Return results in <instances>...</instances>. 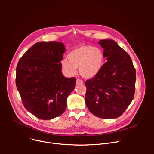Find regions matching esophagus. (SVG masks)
Here are the masks:
<instances>
[{
  "label": "esophagus",
  "mask_w": 154,
  "mask_h": 154,
  "mask_svg": "<svg viewBox=\"0 0 154 154\" xmlns=\"http://www.w3.org/2000/svg\"><path fill=\"white\" fill-rule=\"evenodd\" d=\"M76 83H77V84H83V81L82 80H80V79H77L76 80Z\"/></svg>",
  "instance_id": "1"
}]
</instances>
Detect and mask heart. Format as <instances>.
I'll list each match as a JSON object with an SVG mask.
<instances>
[{
  "label": "heart",
  "mask_w": 154,
  "mask_h": 154,
  "mask_svg": "<svg viewBox=\"0 0 154 154\" xmlns=\"http://www.w3.org/2000/svg\"><path fill=\"white\" fill-rule=\"evenodd\" d=\"M67 59L61 61L62 70L69 76L74 75L79 67L80 74L89 79L98 74L103 63L104 56L101 49L92 45H84L72 50Z\"/></svg>",
  "instance_id": "heart-1"
}]
</instances>
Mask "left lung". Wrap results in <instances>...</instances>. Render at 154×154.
Here are the masks:
<instances>
[{"mask_svg": "<svg viewBox=\"0 0 154 154\" xmlns=\"http://www.w3.org/2000/svg\"><path fill=\"white\" fill-rule=\"evenodd\" d=\"M107 62L95 76L87 80L85 103L94 116L114 119L122 115L132 101L136 72L132 59L111 39L100 40Z\"/></svg>", "mask_w": 154, "mask_h": 154, "instance_id": "1", "label": "left lung"}]
</instances>
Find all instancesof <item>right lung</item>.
Wrapping results in <instances>:
<instances>
[{"instance_id": "1", "label": "right lung", "mask_w": 154, "mask_h": 154, "mask_svg": "<svg viewBox=\"0 0 154 154\" xmlns=\"http://www.w3.org/2000/svg\"><path fill=\"white\" fill-rule=\"evenodd\" d=\"M65 51L60 42H39L17 63L15 83L22 103L38 119L50 120L62 115L75 88V78L65 77L61 72Z\"/></svg>"}]
</instances>
